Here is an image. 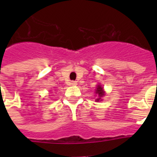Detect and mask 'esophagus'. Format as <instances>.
<instances>
[{
  "instance_id": "obj_1",
  "label": "esophagus",
  "mask_w": 157,
  "mask_h": 157,
  "mask_svg": "<svg viewBox=\"0 0 157 157\" xmlns=\"http://www.w3.org/2000/svg\"><path fill=\"white\" fill-rule=\"evenodd\" d=\"M77 84V81H71V86H76Z\"/></svg>"
}]
</instances>
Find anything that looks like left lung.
Segmentation results:
<instances>
[{"label": "left lung", "instance_id": "obj_1", "mask_svg": "<svg viewBox=\"0 0 157 157\" xmlns=\"http://www.w3.org/2000/svg\"><path fill=\"white\" fill-rule=\"evenodd\" d=\"M95 93H96V94H97L98 96L97 99H96V102L102 101V97L105 96V91H104L103 87H102V86H100V85H97L96 90H95Z\"/></svg>", "mask_w": 157, "mask_h": 157}]
</instances>
